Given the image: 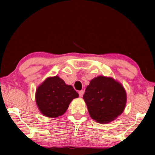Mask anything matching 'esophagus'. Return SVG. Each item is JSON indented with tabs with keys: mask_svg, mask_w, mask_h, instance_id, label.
Listing matches in <instances>:
<instances>
[{
	"mask_svg": "<svg viewBox=\"0 0 155 155\" xmlns=\"http://www.w3.org/2000/svg\"><path fill=\"white\" fill-rule=\"evenodd\" d=\"M84 91H80L79 92H78V94H79V97H83V94H84Z\"/></svg>",
	"mask_w": 155,
	"mask_h": 155,
	"instance_id": "34e87169",
	"label": "esophagus"
}]
</instances>
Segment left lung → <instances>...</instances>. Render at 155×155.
Returning a JSON list of instances; mask_svg holds the SVG:
<instances>
[{
	"mask_svg": "<svg viewBox=\"0 0 155 155\" xmlns=\"http://www.w3.org/2000/svg\"><path fill=\"white\" fill-rule=\"evenodd\" d=\"M91 117L105 124L116 119L126 106L127 94L123 85L104 76L92 79L83 95Z\"/></svg>",
	"mask_w": 155,
	"mask_h": 155,
	"instance_id": "8db88e82",
	"label": "left lung"
}]
</instances>
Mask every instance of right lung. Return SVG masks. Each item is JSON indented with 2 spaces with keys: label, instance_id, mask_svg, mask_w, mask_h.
Returning <instances> with one entry per match:
<instances>
[{
  "label": "right lung",
  "instance_id": "add662e5",
  "mask_svg": "<svg viewBox=\"0 0 155 155\" xmlns=\"http://www.w3.org/2000/svg\"><path fill=\"white\" fill-rule=\"evenodd\" d=\"M78 94L71 85L66 84L58 76L48 77L36 91L35 99L41 113L45 116L56 118L63 114L68 105Z\"/></svg>",
  "mask_w": 155,
  "mask_h": 155
}]
</instances>
